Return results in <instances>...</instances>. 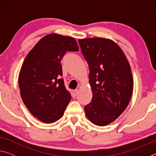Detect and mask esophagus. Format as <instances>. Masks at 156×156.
Masks as SVG:
<instances>
[{
	"label": "esophagus",
	"instance_id": "obj_1",
	"mask_svg": "<svg viewBox=\"0 0 156 156\" xmlns=\"http://www.w3.org/2000/svg\"><path fill=\"white\" fill-rule=\"evenodd\" d=\"M78 93V89H75V90H73V91H72V96H73V98H75L76 96H77Z\"/></svg>",
	"mask_w": 156,
	"mask_h": 156
}]
</instances>
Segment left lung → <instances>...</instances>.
<instances>
[{
	"label": "left lung",
	"mask_w": 156,
	"mask_h": 156,
	"mask_svg": "<svg viewBox=\"0 0 156 156\" xmlns=\"http://www.w3.org/2000/svg\"><path fill=\"white\" fill-rule=\"evenodd\" d=\"M89 69L93 97L84 106L86 116L98 126L113 122L125 110L133 93L130 65L122 50L112 40L90 38L78 40Z\"/></svg>",
	"instance_id": "obj_1"
}]
</instances>
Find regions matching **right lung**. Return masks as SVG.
Returning <instances> with one entry per match:
<instances>
[{
	"mask_svg": "<svg viewBox=\"0 0 156 156\" xmlns=\"http://www.w3.org/2000/svg\"><path fill=\"white\" fill-rule=\"evenodd\" d=\"M78 49L74 38L50 34L26 56L18 76L20 96L31 114L42 122H54L64 114L72 96L60 78V62L66 52Z\"/></svg>",
	"mask_w": 156,
	"mask_h": 156,
	"instance_id": "1",
	"label": "right lung"
}]
</instances>
